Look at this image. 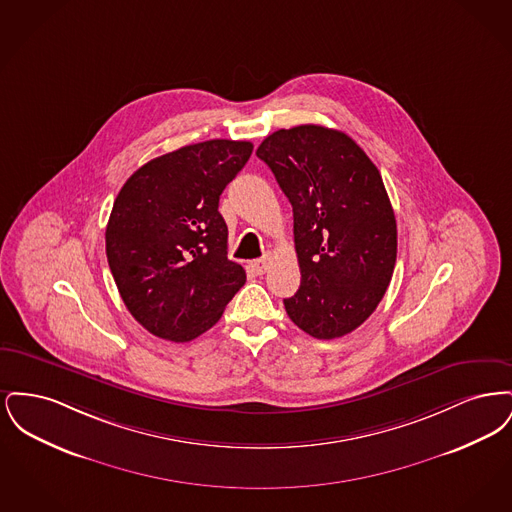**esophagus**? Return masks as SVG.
I'll return each instance as SVG.
<instances>
[{"mask_svg":"<svg viewBox=\"0 0 512 512\" xmlns=\"http://www.w3.org/2000/svg\"><path fill=\"white\" fill-rule=\"evenodd\" d=\"M251 267H253V270H255L257 274H265V272L268 270V267H270V259H268V257L257 259V261H253V263H251Z\"/></svg>","mask_w":512,"mask_h":512,"instance_id":"34e87169","label":"esophagus"}]
</instances>
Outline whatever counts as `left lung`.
I'll return each instance as SVG.
<instances>
[{
	"mask_svg": "<svg viewBox=\"0 0 512 512\" xmlns=\"http://www.w3.org/2000/svg\"><path fill=\"white\" fill-rule=\"evenodd\" d=\"M257 157L293 207L301 286L284 299L288 317L318 340L353 332L376 311L397 259L380 172L355 140L318 124L272 132Z\"/></svg>",
	"mask_w": 512,
	"mask_h": 512,
	"instance_id": "1",
	"label": "left lung"
}]
</instances>
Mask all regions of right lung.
Wrapping results in <instances>:
<instances>
[{"mask_svg":"<svg viewBox=\"0 0 512 512\" xmlns=\"http://www.w3.org/2000/svg\"><path fill=\"white\" fill-rule=\"evenodd\" d=\"M251 151L234 140L180 147L140 167L117 195L107 261L126 309L153 336L194 340L244 286V268L228 259L219 199Z\"/></svg>","mask_w":512,"mask_h":512,"instance_id":"add662e5","label":"right lung"}]
</instances>
